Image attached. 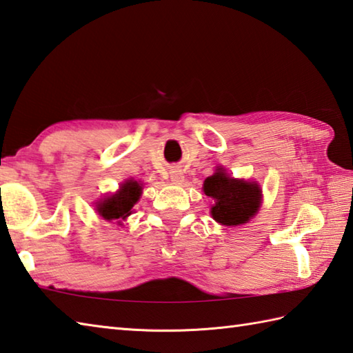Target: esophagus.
Here are the masks:
<instances>
[{
  "instance_id": "esophagus-1",
  "label": "esophagus",
  "mask_w": 353,
  "mask_h": 353,
  "mask_svg": "<svg viewBox=\"0 0 353 353\" xmlns=\"http://www.w3.org/2000/svg\"><path fill=\"white\" fill-rule=\"evenodd\" d=\"M170 179L174 183H181L183 181V174L181 170H172L170 172Z\"/></svg>"
}]
</instances>
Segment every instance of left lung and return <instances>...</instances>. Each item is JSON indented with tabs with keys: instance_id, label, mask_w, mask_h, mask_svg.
<instances>
[{
	"instance_id": "8db88e82",
	"label": "left lung",
	"mask_w": 353,
	"mask_h": 353,
	"mask_svg": "<svg viewBox=\"0 0 353 353\" xmlns=\"http://www.w3.org/2000/svg\"><path fill=\"white\" fill-rule=\"evenodd\" d=\"M204 192L214 199L212 216L222 225L245 224L257 213L262 198L256 183L230 178L222 168L205 178Z\"/></svg>"
}]
</instances>
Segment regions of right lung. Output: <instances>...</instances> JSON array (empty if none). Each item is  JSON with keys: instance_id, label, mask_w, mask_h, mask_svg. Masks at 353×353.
<instances>
[{"instance_id": "1", "label": "right lung", "mask_w": 353, "mask_h": 353, "mask_svg": "<svg viewBox=\"0 0 353 353\" xmlns=\"http://www.w3.org/2000/svg\"><path fill=\"white\" fill-rule=\"evenodd\" d=\"M141 195V185L129 179L120 187L117 193H114L110 198L100 201L97 205V212L100 216L106 221L112 219H125L132 212L134 204L139 201Z\"/></svg>"}]
</instances>
